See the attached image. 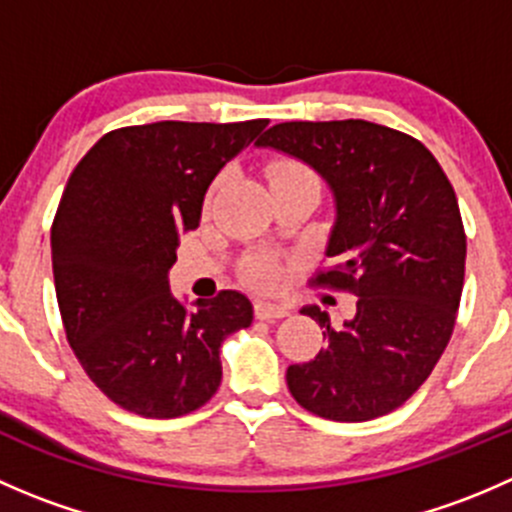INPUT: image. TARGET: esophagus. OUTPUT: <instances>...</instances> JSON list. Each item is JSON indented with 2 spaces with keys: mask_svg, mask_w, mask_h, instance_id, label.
Listing matches in <instances>:
<instances>
[{
  "mask_svg": "<svg viewBox=\"0 0 512 512\" xmlns=\"http://www.w3.org/2000/svg\"><path fill=\"white\" fill-rule=\"evenodd\" d=\"M287 307L282 304H270V302H257L255 304V317L262 322H277V319L287 317Z\"/></svg>",
  "mask_w": 512,
  "mask_h": 512,
  "instance_id": "34e87169",
  "label": "esophagus"
}]
</instances>
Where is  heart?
Listing matches in <instances>:
<instances>
[{"instance_id": "b5f03b06", "label": "heart", "mask_w": 512, "mask_h": 512, "mask_svg": "<svg viewBox=\"0 0 512 512\" xmlns=\"http://www.w3.org/2000/svg\"><path fill=\"white\" fill-rule=\"evenodd\" d=\"M267 178H270L272 188H280V185L287 183H299V180L317 183V175L312 173V168L297 158L272 160L270 168H267ZM247 277H250V282L255 287L272 289L277 285V280H280V267L272 260H267V257H255V260L247 265Z\"/></svg>"}]
</instances>
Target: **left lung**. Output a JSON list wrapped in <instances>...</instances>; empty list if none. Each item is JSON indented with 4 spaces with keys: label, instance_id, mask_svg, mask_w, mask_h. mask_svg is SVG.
<instances>
[{
    "label": "left lung",
    "instance_id": "8db88e82",
    "mask_svg": "<svg viewBox=\"0 0 512 512\" xmlns=\"http://www.w3.org/2000/svg\"><path fill=\"white\" fill-rule=\"evenodd\" d=\"M257 146L302 158L332 185L337 223L312 285L356 294L352 322L302 312L327 347L287 369L289 394L329 421H371L416 394L451 342L466 277L456 190L409 133L349 121L277 123Z\"/></svg>",
    "mask_w": 512,
    "mask_h": 512
}]
</instances>
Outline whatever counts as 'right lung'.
<instances>
[{"label": "right lung", "mask_w": 512, "mask_h": 512, "mask_svg": "<svg viewBox=\"0 0 512 512\" xmlns=\"http://www.w3.org/2000/svg\"><path fill=\"white\" fill-rule=\"evenodd\" d=\"M267 118L158 121L108 131L79 160L51 223V265L66 339L86 376L121 409L178 418L223 379L220 347L252 324L223 289L188 312L170 294L178 235L195 230L215 175Z\"/></svg>", "instance_id": "obj_1"}]
</instances>
